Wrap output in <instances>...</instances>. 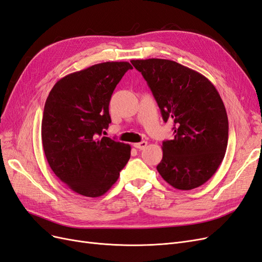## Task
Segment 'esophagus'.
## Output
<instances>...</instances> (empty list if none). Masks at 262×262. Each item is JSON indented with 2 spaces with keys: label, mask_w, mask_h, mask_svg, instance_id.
Masks as SVG:
<instances>
[{
  "label": "esophagus",
  "mask_w": 262,
  "mask_h": 262,
  "mask_svg": "<svg viewBox=\"0 0 262 262\" xmlns=\"http://www.w3.org/2000/svg\"><path fill=\"white\" fill-rule=\"evenodd\" d=\"M147 145V142L146 141H142V142H139V143H134L133 146L138 148V149H144Z\"/></svg>",
  "instance_id": "1"
}]
</instances>
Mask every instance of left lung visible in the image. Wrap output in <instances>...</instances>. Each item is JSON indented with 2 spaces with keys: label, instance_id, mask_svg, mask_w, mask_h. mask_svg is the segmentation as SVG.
I'll use <instances>...</instances> for the list:
<instances>
[{
  "label": "left lung",
  "instance_id": "obj_1",
  "mask_svg": "<svg viewBox=\"0 0 262 262\" xmlns=\"http://www.w3.org/2000/svg\"><path fill=\"white\" fill-rule=\"evenodd\" d=\"M153 93L163 120L175 123V138L163 142L157 171L170 186H202L225 156L228 119L219 92L207 77L165 59L132 60Z\"/></svg>",
  "mask_w": 262,
  "mask_h": 262
}]
</instances>
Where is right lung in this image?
<instances>
[{"mask_svg": "<svg viewBox=\"0 0 262 262\" xmlns=\"http://www.w3.org/2000/svg\"><path fill=\"white\" fill-rule=\"evenodd\" d=\"M129 62H104L62 77L46 100L41 122L45 155L74 192L97 198L120 176L131 146L100 138L112 122L109 102Z\"/></svg>", "mask_w": 262, "mask_h": 262, "instance_id": "obj_1", "label": "right lung"}]
</instances>
